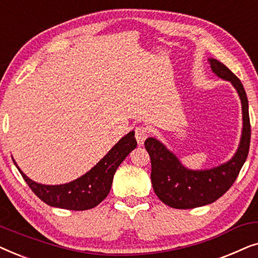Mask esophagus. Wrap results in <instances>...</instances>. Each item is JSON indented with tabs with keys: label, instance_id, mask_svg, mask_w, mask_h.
<instances>
[{
	"label": "esophagus",
	"instance_id": "34e87169",
	"mask_svg": "<svg viewBox=\"0 0 258 258\" xmlns=\"http://www.w3.org/2000/svg\"><path fill=\"white\" fill-rule=\"evenodd\" d=\"M148 136H149V132H148L147 126H143V125L136 126L135 137H136L137 143H139L140 146H142V144L144 143V141L147 140Z\"/></svg>",
	"mask_w": 258,
	"mask_h": 258
}]
</instances>
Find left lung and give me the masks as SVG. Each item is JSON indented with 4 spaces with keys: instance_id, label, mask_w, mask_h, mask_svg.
Segmentation results:
<instances>
[{
    "instance_id": "obj_1",
    "label": "left lung",
    "mask_w": 258,
    "mask_h": 258,
    "mask_svg": "<svg viewBox=\"0 0 258 258\" xmlns=\"http://www.w3.org/2000/svg\"><path fill=\"white\" fill-rule=\"evenodd\" d=\"M211 70L220 79L229 81L237 91L242 104L243 126L238 148L234 156L218 167L191 170L181 163L160 141L149 137L144 142L151 160V183L158 199L176 209H192L210 204L223 196L234 184L248 157L250 147L249 104L244 88L231 70L215 58L208 59Z\"/></svg>"
}]
</instances>
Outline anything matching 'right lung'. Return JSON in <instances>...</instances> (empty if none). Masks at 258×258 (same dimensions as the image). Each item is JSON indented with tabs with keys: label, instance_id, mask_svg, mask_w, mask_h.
<instances>
[{
	"label": "right lung",
	"instance_id": "1",
	"mask_svg": "<svg viewBox=\"0 0 258 258\" xmlns=\"http://www.w3.org/2000/svg\"><path fill=\"white\" fill-rule=\"evenodd\" d=\"M136 147L135 132H130L89 171L72 182L58 185L34 182L21 170L15 160L13 161L35 195L48 206L67 210H88L98 206L108 196L115 171Z\"/></svg>",
	"mask_w": 258,
	"mask_h": 258
}]
</instances>
